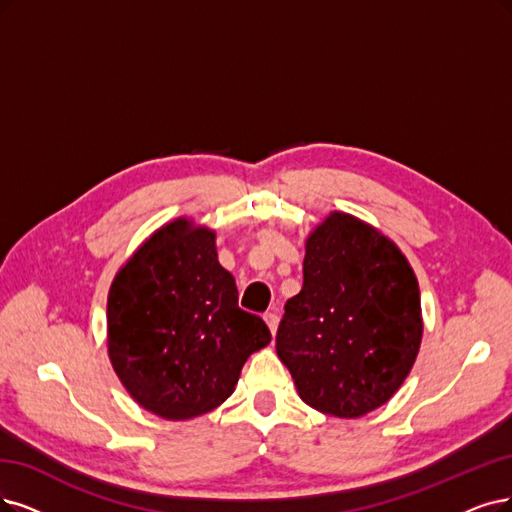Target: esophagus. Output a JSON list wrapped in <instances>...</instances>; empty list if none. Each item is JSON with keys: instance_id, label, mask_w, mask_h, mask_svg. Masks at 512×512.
<instances>
[{"instance_id": "obj_1", "label": "esophagus", "mask_w": 512, "mask_h": 512, "mask_svg": "<svg viewBox=\"0 0 512 512\" xmlns=\"http://www.w3.org/2000/svg\"><path fill=\"white\" fill-rule=\"evenodd\" d=\"M263 320H266V325L270 327L272 335H276V329H278V314H276V312H268L266 316H263Z\"/></svg>"}]
</instances>
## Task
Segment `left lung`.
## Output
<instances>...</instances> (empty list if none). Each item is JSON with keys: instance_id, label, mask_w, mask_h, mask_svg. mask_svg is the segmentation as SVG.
Here are the masks:
<instances>
[{"instance_id": "8db88e82", "label": "left lung", "mask_w": 512, "mask_h": 512, "mask_svg": "<svg viewBox=\"0 0 512 512\" xmlns=\"http://www.w3.org/2000/svg\"><path fill=\"white\" fill-rule=\"evenodd\" d=\"M422 331L418 278L399 246L348 213L318 223L304 287L276 333L301 401L335 418L382 407L409 375Z\"/></svg>"}]
</instances>
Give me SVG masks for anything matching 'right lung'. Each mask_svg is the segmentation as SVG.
Here are the masks:
<instances>
[{"mask_svg": "<svg viewBox=\"0 0 512 512\" xmlns=\"http://www.w3.org/2000/svg\"><path fill=\"white\" fill-rule=\"evenodd\" d=\"M270 339L259 316L238 308L215 232L185 217L151 234L111 282L109 361L132 399L164 420L219 407Z\"/></svg>", "mask_w": 512, "mask_h": 512, "instance_id": "add662e5", "label": "right lung"}]
</instances>
